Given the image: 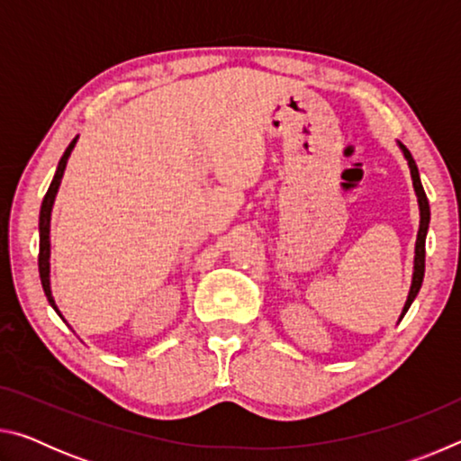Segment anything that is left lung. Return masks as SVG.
I'll return each instance as SVG.
<instances>
[{"label":"left lung","mask_w":461,"mask_h":461,"mask_svg":"<svg viewBox=\"0 0 461 461\" xmlns=\"http://www.w3.org/2000/svg\"><path fill=\"white\" fill-rule=\"evenodd\" d=\"M401 148L404 152V158L409 160L412 186H415V193H417V199H419V209H420V225H419L417 246H415V272H412V285H411V291H409V299H407V303H404V309H402V315H401V317H404V313H407L409 307H411V303L415 301L420 285H423V276H425V238H427L429 217H431V212H429V201H427L423 185H420L419 168L415 165V158H412L411 152L402 144H401Z\"/></svg>","instance_id":"1"}]
</instances>
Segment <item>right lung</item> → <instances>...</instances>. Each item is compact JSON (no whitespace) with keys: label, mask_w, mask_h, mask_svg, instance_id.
I'll use <instances>...</instances> for the list:
<instances>
[{"label":"right lung","mask_w":461,"mask_h":461,"mask_svg":"<svg viewBox=\"0 0 461 461\" xmlns=\"http://www.w3.org/2000/svg\"><path fill=\"white\" fill-rule=\"evenodd\" d=\"M75 142H77V138H73V142L68 144L65 154H62L57 173H54V178H52V183L49 186V191H46V194H44L42 207H41V252H38V272H41V283H42L46 299H49V303L52 305V309L57 311V313H59V309H57V305H54V299H52V294H50V280H49V276H50V262H49V258H50V241H49L50 212H52L54 197H57V191H59L62 173H65L67 160H68V156H71V150H73Z\"/></svg>","instance_id":"right-lung-1"}]
</instances>
